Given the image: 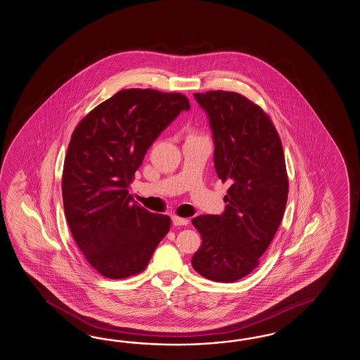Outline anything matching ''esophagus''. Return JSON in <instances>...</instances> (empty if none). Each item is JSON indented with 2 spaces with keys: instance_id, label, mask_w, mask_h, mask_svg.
Returning a JSON list of instances; mask_svg holds the SVG:
<instances>
[{
  "instance_id": "esophagus-1",
  "label": "esophagus",
  "mask_w": 360,
  "mask_h": 360,
  "mask_svg": "<svg viewBox=\"0 0 360 360\" xmlns=\"http://www.w3.org/2000/svg\"><path fill=\"white\" fill-rule=\"evenodd\" d=\"M172 220H173L174 225H188V219H184V217H179V216H173Z\"/></svg>"
}]
</instances>
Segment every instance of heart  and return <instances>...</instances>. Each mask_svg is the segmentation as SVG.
Listing matches in <instances>:
<instances>
[{"label": "heart", "mask_w": 360, "mask_h": 360, "mask_svg": "<svg viewBox=\"0 0 360 360\" xmlns=\"http://www.w3.org/2000/svg\"><path fill=\"white\" fill-rule=\"evenodd\" d=\"M188 137H207L205 136V134H202V132H199V131H191L190 132V135H188Z\"/></svg>", "instance_id": "obj_1"}]
</instances>
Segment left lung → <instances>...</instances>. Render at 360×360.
I'll use <instances>...</instances> for the list:
<instances>
[{
	"instance_id": "8db88e82",
	"label": "left lung",
	"mask_w": 360,
	"mask_h": 360,
	"mask_svg": "<svg viewBox=\"0 0 360 360\" xmlns=\"http://www.w3.org/2000/svg\"><path fill=\"white\" fill-rule=\"evenodd\" d=\"M214 132V169L229 182L223 214H202L193 225L203 238L191 264L214 282H236L258 267L282 223L288 175L282 141L270 117L234 91L195 93Z\"/></svg>"
}]
</instances>
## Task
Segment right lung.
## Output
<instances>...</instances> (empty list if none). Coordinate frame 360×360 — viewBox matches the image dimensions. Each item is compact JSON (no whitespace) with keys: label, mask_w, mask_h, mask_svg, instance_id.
<instances>
[{"label":"right lung","mask_w":360,"mask_h":360,"mask_svg":"<svg viewBox=\"0 0 360 360\" xmlns=\"http://www.w3.org/2000/svg\"><path fill=\"white\" fill-rule=\"evenodd\" d=\"M188 108L181 93L124 89L72 134L61 181L64 212L78 249L105 278L144 271L170 229V217L134 203L128 187L148 148Z\"/></svg>","instance_id":"add662e5"}]
</instances>
